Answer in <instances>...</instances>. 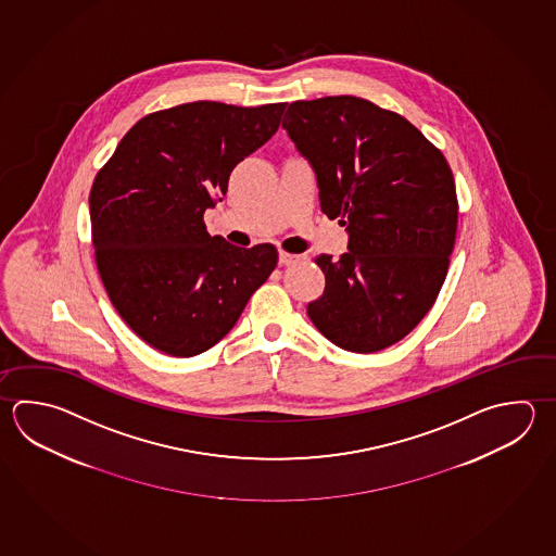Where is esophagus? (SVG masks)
<instances>
[{"instance_id": "1", "label": "esophagus", "mask_w": 556, "mask_h": 556, "mask_svg": "<svg viewBox=\"0 0 556 556\" xmlns=\"http://www.w3.org/2000/svg\"><path fill=\"white\" fill-rule=\"evenodd\" d=\"M299 262V255L293 253L279 252V265H291V263Z\"/></svg>"}]
</instances>
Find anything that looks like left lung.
Here are the masks:
<instances>
[{
	"label": "left lung",
	"instance_id": "left-lung-1",
	"mask_svg": "<svg viewBox=\"0 0 556 556\" xmlns=\"http://www.w3.org/2000/svg\"><path fill=\"white\" fill-rule=\"evenodd\" d=\"M283 127L315 168L320 208L348 231L350 252L316 257L325 293L306 313L348 352L393 346L448 273L458 226L451 167L405 117L356 96L293 102Z\"/></svg>",
	"mask_w": 556,
	"mask_h": 556
}]
</instances>
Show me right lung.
Instances as JSON below:
<instances>
[{
    "mask_svg": "<svg viewBox=\"0 0 556 556\" xmlns=\"http://www.w3.org/2000/svg\"><path fill=\"white\" fill-rule=\"evenodd\" d=\"M287 104L190 102L141 117L90 190L96 265L117 313L175 357L218 344L277 265V250L210 236L204 212L269 141Z\"/></svg>",
    "mask_w": 556,
    "mask_h": 556,
    "instance_id": "1",
    "label": "right lung"
}]
</instances>
